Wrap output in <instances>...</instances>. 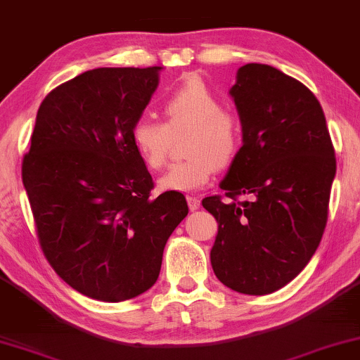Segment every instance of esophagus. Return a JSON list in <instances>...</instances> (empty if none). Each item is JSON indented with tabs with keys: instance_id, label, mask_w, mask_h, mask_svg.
<instances>
[{
	"instance_id": "34e87169",
	"label": "esophagus",
	"mask_w": 360,
	"mask_h": 360,
	"mask_svg": "<svg viewBox=\"0 0 360 360\" xmlns=\"http://www.w3.org/2000/svg\"><path fill=\"white\" fill-rule=\"evenodd\" d=\"M188 204H189L191 210H195V209H199L200 199L198 198V195H188Z\"/></svg>"
}]
</instances>
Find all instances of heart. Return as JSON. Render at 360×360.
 <instances>
[{
    "label": "heart",
    "instance_id": "b5f03b06",
    "mask_svg": "<svg viewBox=\"0 0 360 360\" xmlns=\"http://www.w3.org/2000/svg\"><path fill=\"white\" fill-rule=\"evenodd\" d=\"M165 123L151 118L136 120L131 141L143 162L151 169L165 165L171 135L189 130L186 161L176 162L158 184L167 193H194L209 184L215 167L236 160L243 141L240 118L222 108V102L198 77L179 85L162 105Z\"/></svg>",
    "mask_w": 360,
    "mask_h": 360
}]
</instances>
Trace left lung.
<instances>
[{
    "label": "left lung",
    "instance_id": "1",
    "mask_svg": "<svg viewBox=\"0 0 360 360\" xmlns=\"http://www.w3.org/2000/svg\"><path fill=\"white\" fill-rule=\"evenodd\" d=\"M230 95L243 145L220 183L232 200H202L219 224L210 263L230 290L268 295L298 276L319 245L336 156L321 103L300 80L247 64ZM238 195L248 199L238 203Z\"/></svg>",
    "mask_w": 360,
    "mask_h": 360
}]
</instances>
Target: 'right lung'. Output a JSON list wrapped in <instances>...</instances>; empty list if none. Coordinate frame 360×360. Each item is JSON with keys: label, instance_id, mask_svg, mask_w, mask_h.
Listing matches in <instances>:
<instances>
[{"label": "right lung", "instance_id": "right-lung-1", "mask_svg": "<svg viewBox=\"0 0 360 360\" xmlns=\"http://www.w3.org/2000/svg\"><path fill=\"white\" fill-rule=\"evenodd\" d=\"M161 67H100L56 87L37 110L22 184L42 252L67 285L118 303L160 276L162 250L188 215L181 193L151 198L131 141Z\"/></svg>", "mask_w": 360, "mask_h": 360}]
</instances>
